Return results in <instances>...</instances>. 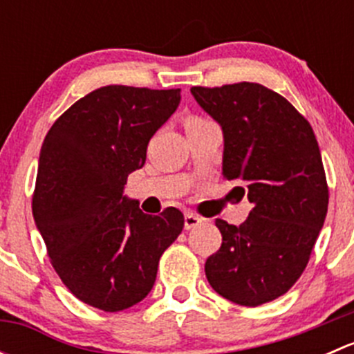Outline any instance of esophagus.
<instances>
[{
    "mask_svg": "<svg viewBox=\"0 0 354 354\" xmlns=\"http://www.w3.org/2000/svg\"><path fill=\"white\" fill-rule=\"evenodd\" d=\"M202 223H203V217L197 216V214L194 212L185 214V230H194V227H197L198 224Z\"/></svg>",
    "mask_w": 354,
    "mask_h": 354,
    "instance_id": "obj_1",
    "label": "esophagus"
}]
</instances>
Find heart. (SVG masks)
Wrapping results in <instances>:
<instances>
[{
	"label": "heart",
	"instance_id": "obj_1",
	"mask_svg": "<svg viewBox=\"0 0 354 354\" xmlns=\"http://www.w3.org/2000/svg\"><path fill=\"white\" fill-rule=\"evenodd\" d=\"M202 121H205L203 118H198V116H188L187 120H185V128L190 127V124H197V123H202Z\"/></svg>",
	"mask_w": 354,
	"mask_h": 354
}]
</instances>
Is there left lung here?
<instances>
[{
    "instance_id": "left-lung-1",
    "label": "left lung",
    "mask_w": 354,
    "mask_h": 354,
    "mask_svg": "<svg viewBox=\"0 0 354 354\" xmlns=\"http://www.w3.org/2000/svg\"><path fill=\"white\" fill-rule=\"evenodd\" d=\"M224 133L223 178L253 203L240 226L216 219L219 250L207 259L214 291L243 306L272 301L308 263L327 216L329 187L315 133L277 92L252 82L192 87Z\"/></svg>"
}]
</instances>
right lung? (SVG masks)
I'll return each mask as SVG.
<instances>
[{"mask_svg": "<svg viewBox=\"0 0 354 354\" xmlns=\"http://www.w3.org/2000/svg\"><path fill=\"white\" fill-rule=\"evenodd\" d=\"M180 88L106 85L71 104L39 156L32 214L49 260L80 301L121 312L156 283L159 259L181 233L174 207L144 214L123 195L152 135L180 104Z\"/></svg>", "mask_w": 354, "mask_h": 354, "instance_id": "obj_1", "label": "right lung"}]
</instances>
